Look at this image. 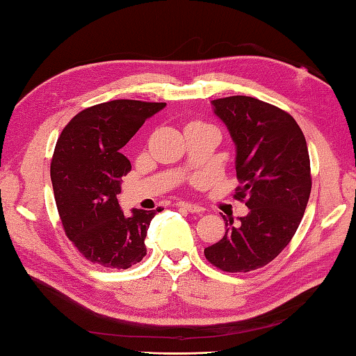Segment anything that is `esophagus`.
I'll return each mask as SVG.
<instances>
[{
	"instance_id": "obj_1",
	"label": "esophagus",
	"mask_w": 356,
	"mask_h": 356,
	"mask_svg": "<svg viewBox=\"0 0 356 356\" xmlns=\"http://www.w3.org/2000/svg\"><path fill=\"white\" fill-rule=\"evenodd\" d=\"M177 207L186 209L188 213H197V214H199V213H203V211H205L202 207L194 205V203H188V202H179Z\"/></svg>"
}]
</instances>
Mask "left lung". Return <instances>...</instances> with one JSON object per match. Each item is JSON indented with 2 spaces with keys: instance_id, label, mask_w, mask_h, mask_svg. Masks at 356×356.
Wrapping results in <instances>:
<instances>
[{
  "instance_id": "8db88e82",
  "label": "left lung",
  "mask_w": 356,
  "mask_h": 356,
  "mask_svg": "<svg viewBox=\"0 0 356 356\" xmlns=\"http://www.w3.org/2000/svg\"><path fill=\"white\" fill-rule=\"evenodd\" d=\"M211 104L236 145V199L249 213L237 226L226 220L205 257L222 270L249 272L274 260L298 229L312 188L307 143L289 113L268 102L229 96Z\"/></svg>"
}]
</instances>
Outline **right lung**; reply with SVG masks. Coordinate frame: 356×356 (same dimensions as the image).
Segmentation results:
<instances>
[{"instance_id": "right-lung-1", "label": "right lung", "mask_w": 356, "mask_h": 356, "mask_svg": "<svg viewBox=\"0 0 356 356\" xmlns=\"http://www.w3.org/2000/svg\"><path fill=\"white\" fill-rule=\"evenodd\" d=\"M165 102L116 99L74 116L56 142L50 177L63 226L88 261L128 269L147 255L145 237L159 211L119 207L122 177L131 163L122 147Z\"/></svg>"}]
</instances>
